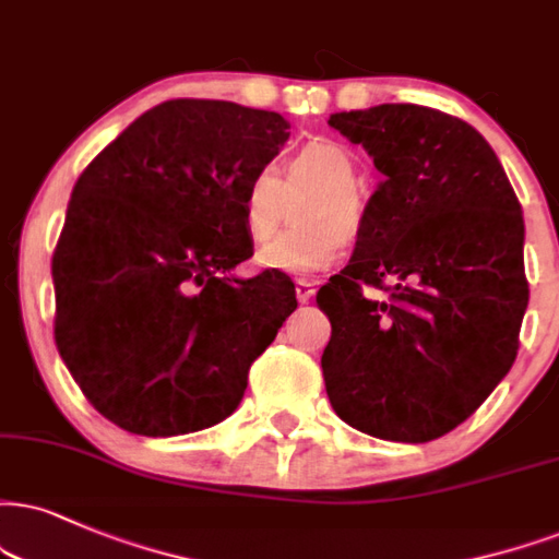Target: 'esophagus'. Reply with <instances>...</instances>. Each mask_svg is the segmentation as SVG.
Segmentation results:
<instances>
[{"label":"esophagus","mask_w":559,"mask_h":559,"mask_svg":"<svg viewBox=\"0 0 559 559\" xmlns=\"http://www.w3.org/2000/svg\"><path fill=\"white\" fill-rule=\"evenodd\" d=\"M313 295H316L313 282H308V280H298V282H295V298H298V302H302V306H306V302L311 300Z\"/></svg>","instance_id":"obj_1"}]
</instances>
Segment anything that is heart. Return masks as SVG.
I'll use <instances>...</instances> for the list:
<instances>
[{"label":"heart","mask_w":559,"mask_h":559,"mask_svg":"<svg viewBox=\"0 0 559 559\" xmlns=\"http://www.w3.org/2000/svg\"><path fill=\"white\" fill-rule=\"evenodd\" d=\"M287 183L313 186V197L298 206V227L280 233L257 251L259 269L302 274L321 272L340 259L344 236H357L365 225V202L357 194V165L340 144L316 140L302 144L287 160ZM282 186L274 165H261L248 176L240 194V223L251 240H266L282 219Z\"/></svg>","instance_id":"heart-1"}]
</instances>
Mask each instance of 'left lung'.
<instances>
[{
    "instance_id": "left-lung-1",
    "label": "left lung",
    "mask_w": 559,
    "mask_h": 559,
    "mask_svg": "<svg viewBox=\"0 0 559 559\" xmlns=\"http://www.w3.org/2000/svg\"><path fill=\"white\" fill-rule=\"evenodd\" d=\"M329 127L383 174L353 259L316 295L332 321L329 402L355 430L427 443L474 415L519 353L521 204L485 136L456 116L383 103L332 114Z\"/></svg>"
}]
</instances>
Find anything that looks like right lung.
<instances>
[{
  "instance_id": "obj_1",
  "label": "right lung",
  "mask_w": 559,
  "mask_h": 559,
  "mask_svg": "<svg viewBox=\"0 0 559 559\" xmlns=\"http://www.w3.org/2000/svg\"><path fill=\"white\" fill-rule=\"evenodd\" d=\"M287 129L238 103L165 100L82 170L51 259L53 340L114 425L168 438L223 423L298 308L285 274H230L253 257L243 186Z\"/></svg>"
}]
</instances>
